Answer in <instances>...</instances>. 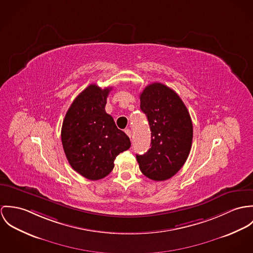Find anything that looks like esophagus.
<instances>
[{
    "label": "esophagus",
    "instance_id": "1",
    "mask_svg": "<svg viewBox=\"0 0 253 253\" xmlns=\"http://www.w3.org/2000/svg\"><path fill=\"white\" fill-rule=\"evenodd\" d=\"M125 133H126V135H127L129 138L132 137V132H131L130 129H126V130H125Z\"/></svg>",
    "mask_w": 253,
    "mask_h": 253
}]
</instances>
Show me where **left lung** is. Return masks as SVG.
<instances>
[{
	"instance_id": "left-lung-1",
	"label": "left lung",
	"mask_w": 253,
	"mask_h": 253,
	"mask_svg": "<svg viewBox=\"0 0 253 253\" xmlns=\"http://www.w3.org/2000/svg\"><path fill=\"white\" fill-rule=\"evenodd\" d=\"M140 99V110L151 131V147L142 155L137 154V161L146 177L166 180L188 158L193 139L192 120L182 100L166 85H147Z\"/></svg>"
}]
</instances>
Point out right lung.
Here are the masks:
<instances>
[{
  "label": "right lung",
  "instance_id": "obj_1",
  "mask_svg": "<svg viewBox=\"0 0 253 253\" xmlns=\"http://www.w3.org/2000/svg\"><path fill=\"white\" fill-rule=\"evenodd\" d=\"M111 90L96 84L86 87L74 100L62 125V144L70 165L91 180L107 176L116 156L131 146L129 137L105 111Z\"/></svg>",
  "mask_w": 253,
  "mask_h": 253
}]
</instances>
